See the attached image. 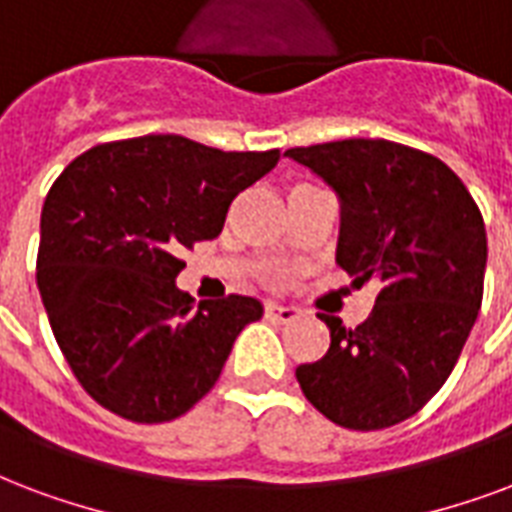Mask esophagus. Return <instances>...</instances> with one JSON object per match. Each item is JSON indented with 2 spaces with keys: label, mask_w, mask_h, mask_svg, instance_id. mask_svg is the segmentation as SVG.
Here are the masks:
<instances>
[{
  "label": "esophagus",
  "mask_w": 512,
  "mask_h": 512,
  "mask_svg": "<svg viewBox=\"0 0 512 512\" xmlns=\"http://www.w3.org/2000/svg\"><path fill=\"white\" fill-rule=\"evenodd\" d=\"M264 313H267V318H272V321L288 324V321H294V318H297V315H299V307L280 305V302H267V307H264Z\"/></svg>",
  "instance_id": "obj_1"
}]
</instances>
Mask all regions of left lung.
I'll return each instance as SVG.
<instances>
[{
    "label": "left lung",
    "instance_id": "obj_1",
    "mask_svg": "<svg viewBox=\"0 0 512 512\" xmlns=\"http://www.w3.org/2000/svg\"><path fill=\"white\" fill-rule=\"evenodd\" d=\"M286 156L337 194V264L356 288H378L356 329L321 315L332 343L324 359L299 364V386L345 429L399 424L440 391L475 326L489 259L483 215L451 167L399 142L356 137Z\"/></svg>",
    "mask_w": 512,
    "mask_h": 512
}]
</instances>
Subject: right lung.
Returning <instances> with one entry per match:
<instances>
[{
	"label": "right lung",
	"instance_id": "obj_1",
	"mask_svg": "<svg viewBox=\"0 0 512 512\" xmlns=\"http://www.w3.org/2000/svg\"><path fill=\"white\" fill-rule=\"evenodd\" d=\"M278 159L145 134L96 145L56 178L40 215L37 288L75 378L110 413L137 424L183 416L261 318L259 299L197 305L175 278L183 248L218 237L232 199Z\"/></svg>",
	"mask_w": 512,
	"mask_h": 512
}]
</instances>
